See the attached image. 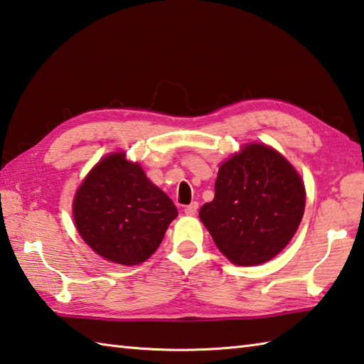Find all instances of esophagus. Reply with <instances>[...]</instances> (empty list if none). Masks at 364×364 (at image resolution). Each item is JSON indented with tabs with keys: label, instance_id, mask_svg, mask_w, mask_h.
<instances>
[{
	"label": "esophagus",
	"instance_id": "1",
	"mask_svg": "<svg viewBox=\"0 0 364 364\" xmlns=\"http://www.w3.org/2000/svg\"><path fill=\"white\" fill-rule=\"evenodd\" d=\"M183 212L187 215H195L196 212H198V203L196 201H193L191 204H188V205H185L183 208Z\"/></svg>",
	"mask_w": 364,
	"mask_h": 364
}]
</instances>
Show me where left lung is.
I'll list each match as a JSON object with an SVG mask.
<instances>
[{
    "label": "left lung",
    "mask_w": 364,
    "mask_h": 364,
    "mask_svg": "<svg viewBox=\"0 0 364 364\" xmlns=\"http://www.w3.org/2000/svg\"><path fill=\"white\" fill-rule=\"evenodd\" d=\"M304 205V185L291 164L252 144L218 169L215 198L200 209V218L226 258L255 266L290 242Z\"/></svg>",
    "instance_id": "left-lung-1"
}]
</instances>
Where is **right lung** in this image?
I'll use <instances>...</instances> for the list:
<instances>
[{"mask_svg":"<svg viewBox=\"0 0 364 364\" xmlns=\"http://www.w3.org/2000/svg\"><path fill=\"white\" fill-rule=\"evenodd\" d=\"M73 208L82 239L98 255L127 266L146 262L177 217L169 196L123 154L109 155L92 169Z\"/></svg>","mask_w":364,"mask_h":364,"instance_id":"obj_1","label":"right lung"}]
</instances>
